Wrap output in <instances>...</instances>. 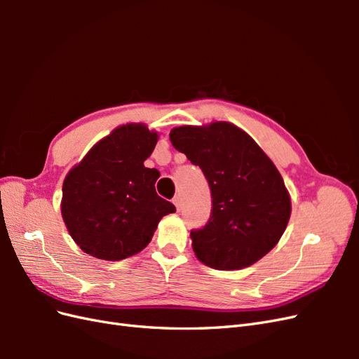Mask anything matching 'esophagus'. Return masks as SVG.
<instances>
[{"label": "esophagus", "instance_id": "obj_1", "mask_svg": "<svg viewBox=\"0 0 359 359\" xmlns=\"http://www.w3.org/2000/svg\"><path fill=\"white\" fill-rule=\"evenodd\" d=\"M173 203H175L177 210L180 211V210H181V198H180V196H175V198H173Z\"/></svg>", "mask_w": 359, "mask_h": 359}]
</instances>
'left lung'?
Listing matches in <instances>:
<instances>
[{
  "mask_svg": "<svg viewBox=\"0 0 359 359\" xmlns=\"http://www.w3.org/2000/svg\"><path fill=\"white\" fill-rule=\"evenodd\" d=\"M169 137L210 184V220L190 232L196 257L222 271L241 269L262 259L286 231L292 210L274 163L231 123L182 126L170 130Z\"/></svg>",
  "mask_w": 359,
  "mask_h": 359,
  "instance_id": "left-lung-1",
  "label": "left lung"
}]
</instances>
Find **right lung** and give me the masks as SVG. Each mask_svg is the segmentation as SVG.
Here are the masks:
<instances>
[{"label":"right lung","instance_id":"obj_1","mask_svg":"<svg viewBox=\"0 0 359 359\" xmlns=\"http://www.w3.org/2000/svg\"><path fill=\"white\" fill-rule=\"evenodd\" d=\"M158 135L126 124L99 140L62 184L64 223L85 253L121 260L144 250L161 217L175 206L160 198L157 169L144 166Z\"/></svg>","mask_w":359,"mask_h":359}]
</instances>
